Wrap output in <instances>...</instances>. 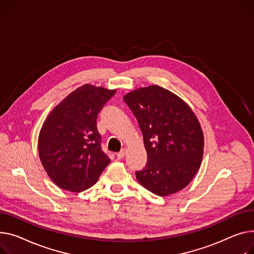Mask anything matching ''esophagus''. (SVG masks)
Masks as SVG:
<instances>
[{
  "label": "esophagus",
  "instance_id": "1",
  "mask_svg": "<svg viewBox=\"0 0 254 254\" xmlns=\"http://www.w3.org/2000/svg\"><path fill=\"white\" fill-rule=\"evenodd\" d=\"M126 154H127V149H123L121 152H118V153L116 154V156H117V158L122 159V158H124L126 156Z\"/></svg>",
  "mask_w": 254,
  "mask_h": 254
}]
</instances>
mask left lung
<instances>
[{"mask_svg":"<svg viewBox=\"0 0 254 254\" xmlns=\"http://www.w3.org/2000/svg\"><path fill=\"white\" fill-rule=\"evenodd\" d=\"M143 133L147 163L139 183L158 196L175 194L197 174L204 136L191 107L173 92L152 84L124 97Z\"/></svg>","mask_w":254,"mask_h":254,"instance_id":"obj_1","label":"left lung"}]
</instances>
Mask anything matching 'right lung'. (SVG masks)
<instances>
[{
  "instance_id": "1",
  "label": "right lung",
  "mask_w": 254,
  "mask_h": 254,
  "mask_svg": "<svg viewBox=\"0 0 254 254\" xmlns=\"http://www.w3.org/2000/svg\"><path fill=\"white\" fill-rule=\"evenodd\" d=\"M115 93L83 84L47 116L39 134V155L46 173L59 188L87 190L109 164V157L101 149L97 116Z\"/></svg>"
}]
</instances>
